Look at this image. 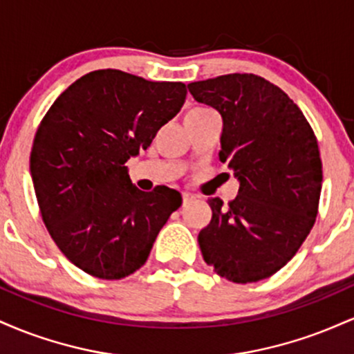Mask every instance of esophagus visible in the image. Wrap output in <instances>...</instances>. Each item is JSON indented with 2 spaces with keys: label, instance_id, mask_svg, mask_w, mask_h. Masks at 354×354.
Listing matches in <instances>:
<instances>
[{
  "label": "esophagus",
  "instance_id": "esophagus-1",
  "mask_svg": "<svg viewBox=\"0 0 354 354\" xmlns=\"http://www.w3.org/2000/svg\"><path fill=\"white\" fill-rule=\"evenodd\" d=\"M194 198H196V196H194V194L186 193V191H185V193H183V203H185V205H188V203L193 201Z\"/></svg>",
  "mask_w": 354,
  "mask_h": 354
}]
</instances>
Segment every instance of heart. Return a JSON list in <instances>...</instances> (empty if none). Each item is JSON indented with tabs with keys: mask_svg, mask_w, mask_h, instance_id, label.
I'll return each mask as SVG.
<instances>
[{
	"mask_svg": "<svg viewBox=\"0 0 354 354\" xmlns=\"http://www.w3.org/2000/svg\"><path fill=\"white\" fill-rule=\"evenodd\" d=\"M201 113H213L211 109H206V108H193L188 115H201Z\"/></svg>",
	"mask_w": 354,
	"mask_h": 354,
	"instance_id": "1",
	"label": "heart"
}]
</instances>
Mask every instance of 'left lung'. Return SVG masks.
<instances>
[{
  "mask_svg": "<svg viewBox=\"0 0 354 354\" xmlns=\"http://www.w3.org/2000/svg\"><path fill=\"white\" fill-rule=\"evenodd\" d=\"M198 103L223 118L219 160L238 178L228 205L209 198L198 234L205 261L233 283L270 278L290 261L315 225L323 181L310 123L290 96L256 75L188 84Z\"/></svg>",
  "mask_w": 354,
  "mask_h": 354,
  "instance_id": "1",
  "label": "left lung"
}]
</instances>
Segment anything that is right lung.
I'll list each match as a JSON object with an SVG mask.
<instances>
[{
    "instance_id": "obj_1",
    "label": "right lung",
    "mask_w": 354,
    "mask_h": 354,
    "mask_svg": "<svg viewBox=\"0 0 354 354\" xmlns=\"http://www.w3.org/2000/svg\"><path fill=\"white\" fill-rule=\"evenodd\" d=\"M186 86L98 70L64 89L36 131L30 171L44 225L84 273L121 279L140 270L181 206L176 189H138L124 163L178 115Z\"/></svg>"
}]
</instances>
